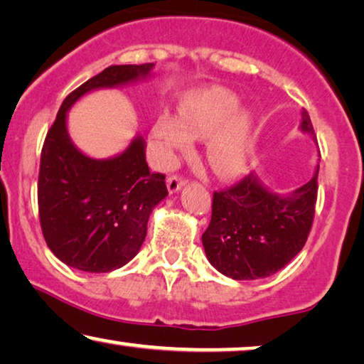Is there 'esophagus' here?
I'll list each match as a JSON object with an SVG mask.
<instances>
[{"label":"esophagus","mask_w":364,"mask_h":364,"mask_svg":"<svg viewBox=\"0 0 364 364\" xmlns=\"http://www.w3.org/2000/svg\"><path fill=\"white\" fill-rule=\"evenodd\" d=\"M166 186H168V191H170V194H175L180 191V189L184 186V181L181 180L180 176H170L166 180Z\"/></svg>","instance_id":"1"}]
</instances>
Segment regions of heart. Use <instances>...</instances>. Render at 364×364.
I'll return each mask as SVG.
<instances>
[{
    "label": "heart",
    "mask_w": 364,
    "mask_h": 364,
    "mask_svg": "<svg viewBox=\"0 0 364 364\" xmlns=\"http://www.w3.org/2000/svg\"><path fill=\"white\" fill-rule=\"evenodd\" d=\"M252 117L225 90H209L189 96L181 105V119L161 112L154 124V137L165 164L189 151L194 139H208V160L222 176L245 170L252 154Z\"/></svg>",
    "instance_id": "b5f03b06"
}]
</instances>
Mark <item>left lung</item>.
I'll return each instance as SVG.
<instances>
[{
    "mask_svg": "<svg viewBox=\"0 0 364 364\" xmlns=\"http://www.w3.org/2000/svg\"><path fill=\"white\" fill-rule=\"evenodd\" d=\"M299 129L316 140L306 109ZM312 180L287 194L271 191L250 173L225 191L214 193L213 217L203 234L209 263L232 279L268 278L284 268L306 245L317 200Z\"/></svg>",
    "mask_w": 364,
    "mask_h": 364,
    "instance_id": "left-lung-1",
    "label": "left lung"
}]
</instances>
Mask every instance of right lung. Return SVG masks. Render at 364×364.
Returning a JSON list of instances; mask_svg holds the SVG:
<instances>
[{
  "instance_id": "1",
  "label": "right lung",
  "mask_w": 364,
  "mask_h": 364,
  "mask_svg": "<svg viewBox=\"0 0 364 364\" xmlns=\"http://www.w3.org/2000/svg\"><path fill=\"white\" fill-rule=\"evenodd\" d=\"M155 63L111 65L70 93L47 132L41 155L39 217L48 248L67 267L86 273L122 268L147 235L155 205L168 196L165 175L150 173L145 139L121 154L93 159L73 144L67 114L85 95L151 77Z\"/></svg>"
}]
</instances>
